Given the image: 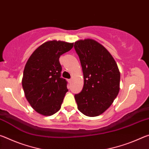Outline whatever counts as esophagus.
I'll use <instances>...</instances> for the list:
<instances>
[{
    "label": "esophagus",
    "instance_id": "obj_1",
    "mask_svg": "<svg viewBox=\"0 0 149 149\" xmlns=\"http://www.w3.org/2000/svg\"><path fill=\"white\" fill-rule=\"evenodd\" d=\"M72 81V79H68V82L70 83H70H71Z\"/></svg>",
    "mask_w": 149,
    "mask_h": 149
}]
</instances>
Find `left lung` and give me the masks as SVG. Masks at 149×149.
Listing matches in <instances>:
<instances>
[{"label":"left lung","instance_id":"1","mask_svg":"<svg viewBox=\"0 0 149 149\" xmlns=\"http://www.w3.org/2000/svg\"><path fill=\"white\" fill-rule=\"evenodd\" d=\"M74 48L84 77L81 92L74 96L77 108L87 116H97L110 107L118 95L119 69L107 49L95 40H79Z\"/></svg>","mask_w":149,"mask_h":149}]
</instances>
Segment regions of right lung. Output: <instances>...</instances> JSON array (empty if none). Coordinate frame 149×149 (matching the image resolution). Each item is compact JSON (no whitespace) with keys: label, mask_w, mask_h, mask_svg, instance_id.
I'll return each mask as SVG.
<instances>
[{"label":"right lung","mask_w":149,"mask_h":149,"mask_svg":"<svg viewBox=\"0 0 149 149\" xmlns=\"http://www.w3.org/2000/svg\"><path fill=\"white\" fill-rule=\"evenodd\" d=\"M74 42L52 40L33 52L25 65L22 87L26 99L39 114L51 116L58 111L68 89L61 76L59 58L71 50Z\"/></svg>","instance_id":"obj_1"}]
</instances>
